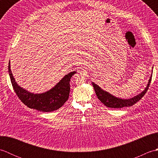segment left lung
Instances as JSON below:
<instances>
[{
    "mask_svg": "<svg viewBox=\"0 0 158 158\" xmlns=\"http://www.w3.org/2000/svg\"><path fill=\"white\" fill-rule=\"evenodd\" d=\"M152 75L151 76L147 86L146 87L145 89L144 90L143 92H141L140 94L137 95L136 96L130 99H121V98H117L116 97L113 96V95L110 94L108 92L104 91L103 89L100 88L98 85L95 84L94 83H92V85L94 88L96 94L98 97L99 100H100L102 104H104L105 106L107 107H109V108H114V109H120L123 108V107L125 106H131L135 105L138 101L141 99L144 95L147 92V89L149 88V86L151 83V81H152Z\"/></svg>",
    "mask_w": 158,
    "mask_h": 158,
    "instance_id": "8db88e82",
    "label": "left lung"
}]
</instances>
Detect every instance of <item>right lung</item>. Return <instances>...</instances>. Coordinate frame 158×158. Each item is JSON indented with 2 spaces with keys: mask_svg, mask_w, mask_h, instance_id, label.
I'll return each mask as SVG.
<instances>
[{
  "mask_svg": "<svg viewBox=\"0 0 158 158\" xmlns=\"http://www.w3.org/2000/svg\"><path fill=\"white\" fill-rule=\"evenodd\" d=\"M9 73L12 86L18 98L25 105L42 112H52L60 109L68 100L70 93V81L75 71L65 75L54 88L45 93L35 94L19 87L15 81L10 69Z\"/></svg>",
  "mask_w": 158,
  "mask_h": 158,
  "instance_id": "1",
  "label": "right lung"
}]
</instances>
